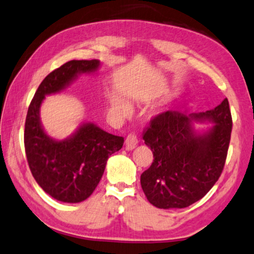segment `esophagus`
Returning a JSON list of instances; mask_svg holds the SVG:
<instances>
[{
  "label": "esophagus",
  "instance_id": "esophagus-1",
  "mask_svg": "<svg viewBox=\"0 0 254 254\" xmlns=\"http://www.w3.org/2000/svg\"><path fill=\"white\" fill-rule=\"evenodd\" d=\"M136 144H138V138H136V135L132 134V133L128 134L126 138V149L127 150H132V149H134L136 147Z\"/></svg>",
  "mask_w": 254,
  "mask_h": 254
}]
</instances>
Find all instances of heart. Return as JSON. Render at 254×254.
I'll use <instances>...</instances> for the list:
<instances>
[{"mask_svg":"<svg viewBox=\"0 0 254 254\" xmlns=\"http://www.w3.org/2000/svg\"><path fill=\"white\" fill-rule=\"evenodd\" d=\"M111 104V111L114 115L119 116V118H127V116L130 115L131 113V107L128 104L123 100L119 96H113L110 100Z\"/></svg>","mask_w":254,"mask_h":254,"instance_id":"obj_1","label":"heart"}]
</instances>
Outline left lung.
I'll list each match as a JSON object with an SVG mask.
<instances>
[{
    "instance_id": "left-lung-1",
    "label": "left lung",
    "mask_w": 254,
    "mask_h": 254,
    "mask_svg": "<svg viewBox=\"0 0 254 254\" xmlns=\"http://www.w3.org/2000/svg\"><path fill=\"white\" fill-rule=\"evenodd\" d=\"M214 126L196 130L194 123ZM232 115L227 98L214 110L185 115L165 112L151 121L143 133L154 162L140 178L152 206L185 208L202 199L223 172L231 141Z\"/></svg>"
}]
</instances>
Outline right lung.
Listing matches in <instances>:
<instances>
[{
	"label": "right lung",
	"mask_w": 254,
	"mask_h": 254,
	"mask_svg": "<svg viewBox=\"0 0 254 254\" xmlns=\"http://www.w3.org/2000/svg\"><path fill=\"white\" fill-rule=\"evenodd\" d=\"M98 60H72L51 72L28 108L25 149L29 168L40 188L58 201L78 203L97 188L108 157L123 146V136L114 135L91 122L82 123L64 140L48 135L40 122V106L45 96L66 89L80 74L95 73Z\"/></svg>",
	"instance_id": "right-lung-1"
}]
</instances>
